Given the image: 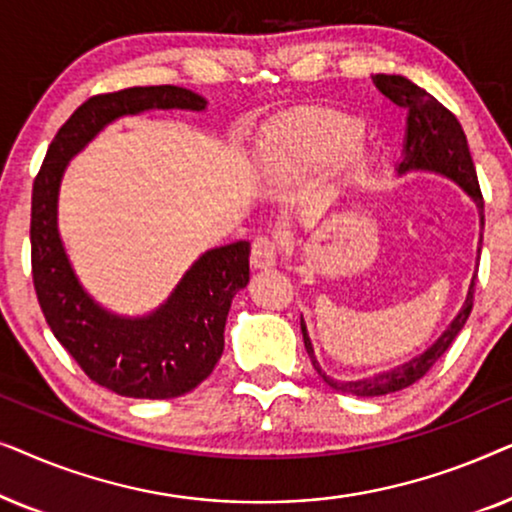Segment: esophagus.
<instances>
[{
    "mask_svg": "<svg viewBox=\"0 0 512 512\" xmlns=\"http://www.w3.org/2000/svg\"><path fill=\"white\" fill-rule=\"evenodd\" d=\"M279 258V244L272 242L270 237H256L251 244V263L254 268H272Z\"/></svg>",
    "mask_w": 512,
    "mask_h": 512,
    "instance_id": "esophagus-1",
    "label": "esophagus"
}]
</instances>
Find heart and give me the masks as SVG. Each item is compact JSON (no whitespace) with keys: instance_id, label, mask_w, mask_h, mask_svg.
<instances>
[{"instance_id":"b5f03b06","label":"heart","mask_w":512,"mask_h":512,"mask_svg":"<svg viewBox=\"0 0 512 512\" xmlns=\"http://www.w3.org/2000/svg\"><path fill=\"white\" fill-rule=\"evenodd\" d=\"M359 132L361 121L342 111H291L272 123L258 142V174L268 186L291 188L333 163L340 186L359 184L368 167V151Z\"/></svg>"}]
</instances>
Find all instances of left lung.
<instances>
[{
    "label": "left lung",
    "instance_id": "obj_1",
    "mask_svg": "<svg viewBox=\"0 0 512 512\" xmlns=\"http://www.w3.org/2000/svg\"><path fill=\"white\" fill-rule=\"evenodd\" d=\"M375 86L380 88L382 95H387L391 102H396L398 107L408 109V128H405V146H403V160L398 163V174H408L415 170L422 172H436L443 174V177L452 179L454 184H459L464 191L471 195L475 205H478L480 212V230L485 228V202H482L478 174H475V165L471 158V151H468V142L464 130L457 121V116L452 114L450 109H445L436 97L426 93L424 88H419L410 79L398 74H375L373 76ZM480 244H482V233H480ZM480 251V249H478ZM475 279H478V270H475V277L471 286H468L466 303L461 307L457 317L447 331L440 335V338L433 342V345L426 349L422 356L412 359L410 363H403L389 373L366 377V380L356 382H338L333 377H328L324 370H321L317 356H314V347L310 335H307V326L303 317H300V331H303V342L307 349V356H310L314 370H317L321 380H324L328 387L342 391V394H352L361 398L370 396H387L394 394V391H401L410 384L429 373L433 363H436L440 356L447 352V347L452 345L454 338H457L461 328H464L468 314L473 310V289Z\"/></svg>",
    "mask_w": 512,
    "mask_h": 512
}]
</instances>
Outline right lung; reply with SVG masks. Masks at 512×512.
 <instances>
[{
	"mask_svg": "<svg viewBox=\"0 0 512 512\" xmlns=\"http://www.w3.org/2000/svg\"><path fill=\"white\" fill-rule=\"evenodd\" d=\"M205 97L179 86L125 88L81 104L48 146L32 186V279L46 324L90 380L128 398H177L209 377L223 354L235 293L249 284V242L209 249L172 296L146 317L97 305L74 275L58 233V193L69 160L109 123L149 109L202 111Z\"/></svg>",
	"mask_w": 512,
	"mask_h": 512,
	"instance_id": "1",
	"label": "right lung"
}]
</instances>
